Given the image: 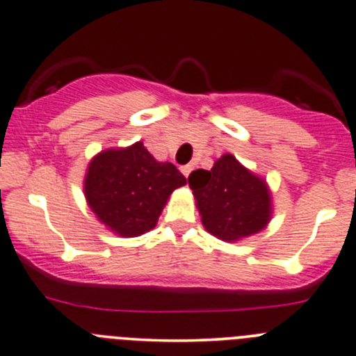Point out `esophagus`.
<instances>
[{"label": "esophagus", "mask_w": 356, "mask_h": 356, "mask_svg": "<svg viewBox=\"0 0 356 356\" xmlns=\"http://www.w3.org/2000/svg\"><path fill=\"white\" fill-rule=\"evenodd\" d=\"M192 170H193L192 164H186V166H181V173L185 175V177H188V175L192 173Z\"/></svg>", "instance_id": "1"}]
</instances>
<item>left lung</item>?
<instances>
[{"instance_id": "8db88e82", "label": "left lung", "mask_w": 356, "mask_h": 356, "mask_svg": "<svg viewBox=\"0 0 356 356\" xmlns=\"http://www.w3.org/2000/svg\"><path fill=\"white\" fill-rule=\"evenodd\" d=\"M204 228L227 242L258 234L272 218V197L265 179L252 175L232 154H225L211 171L188 177Z\"/></svg>"}]
</instances>
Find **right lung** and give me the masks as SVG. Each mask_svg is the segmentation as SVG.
I'll use <instances>...</instances> for the list:
<instances>
[{"mask_svg":"<svg viewBox=\"0 0 356 356\" xmlns=\"http://www.w3.org/2000/svg\"><path fill=\"white\" fill-rule=\"evenodd\" d=\"M185 183L175 164L159 163L136 142L91 159L84 195L105 227L121 237H138L156 227L173 190Z\"/></svg>","mask_w":356,"mask_h":356,"instance_id":"right-lung-1","label":"right lung"}]
</instances>
